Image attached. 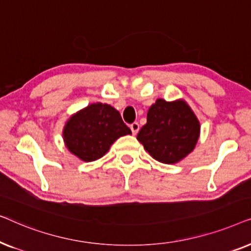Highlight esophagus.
<instances>
[{
  "label": "esophagus",
  "instance_id": "1",
  "mask_svg": "<svg viewBox=\"0 0 251 251\" xmlns=\"http://www.w3.org/2000/svg\"><path fill=\"white\" fill-rule=\"evenodd\" d=\"M130 129H131L133 135H136V133L139 131V123L138 122L131 123V125H130Z\"/></svg>",
  "mask_w": 251,
  "mask_h": 251
}]
</instances>
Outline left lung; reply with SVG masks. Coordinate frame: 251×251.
Listing matches in <instances>:
<instances>
[{
    "mask_svg": "<svg viewBox=\"0 0 251 251\" xmlns=\"http://www.w3.org/2000/svg\"><path fill=\"white\" fill-rule=\"evenodd\" d=\"M200 123L186 102L157 99L147 112L146 125L137 139L159 162L171 164L193 151Z\"/></svg>",
    "mask_w": 251,
    "mask_h": 251,
    "instance_id": "8db88e82",
    "label": "left lung"
}]
</instances>
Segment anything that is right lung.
Instances as JSON below:
<instances>
[{
	"instance_id": "1",
	"label": "right lung",
	"mask_w": 251,
	"mask_h": 251,
	"mask_svg": "<svg viewBox=\"0 0 251 251\" xmlns=\"http://www.w3.org/2000/svg\"><path fill=\"white\" fill-rule=\"evenodd\" d=\"M130 133L115 108L97 102L72 116L64 129V140L74 155L91 162L100 159L119 137Z\"/></svg>"
}]
</instances>
